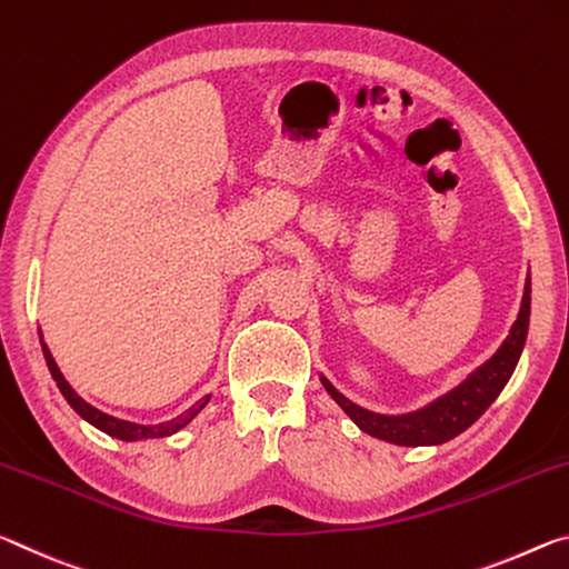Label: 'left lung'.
Returning a JSON list of instances; mask_svg holds the SVG:
<instances>
[{
  "instance_id": "8db88e82",
  "label": "left lung",
  "mask_w": 569,
  "mask_h": 569,
  "mask_svg": "<svg viewBox=\"0 0 569 569\" xmlns=\"http://www.w3.org/2000/svg\"><path fill=\"white\" fill-rule=\"evenodd\" d=\"M529 310H532V279L527 277L525 295H521L519 315L509 335L501 342L499 350L487 362H481L477 370H471L459 386L449 393L433 398L431 403L411 413H376L358 403H352L348 396H342L328 378L320 372V380L328 393L332 396L342 411L360 431H366L372 439L396 443V446H439L456 439L467 431L477 418L495 403L497 396L509 383L511 372L521 358L529 330Z\"/></svg>"
}]
</instances>
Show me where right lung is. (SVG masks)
I'll list each match as a JSON object with an SVG mask.
<instances>
[{
    "mask_svg": "<svg viewBox=\"0 0 569 569\" xmlns=\"http://www.w3.org/2000/svg\"><path fill=\"white\" fill-rule=\"evenodd\" d=\"M40 346H42V352H44V360H48V368H50V372H52L54 383H58L62 398L68 400L72 411L78 413V416L82 418V421H88L90 426H96L98 431L113 436V439H118V441L133 443V441H143V439H163V436H171V433H176V431H181L183 426H189V423L193 421V418H197V416L203 411V406H207L209 400H211V393L203 396V398L197 400V403H193L191 408H186L183 413H179L176 418H171V421H163V423H136V421H126V418H118V416H110V413H106V411H100V408H96L92 403H88L86 398L78 396V390H74V388L68 383V380H64L62 370L58 368V362H54L52 352H50V348H48V342H44V338H42V330H40Z\"/></svg>",
    "mask_w": 569,
    "mask_h": 569,
    "instance_id": "add662e5",
    "label": "right lung"
}]
</instances>
